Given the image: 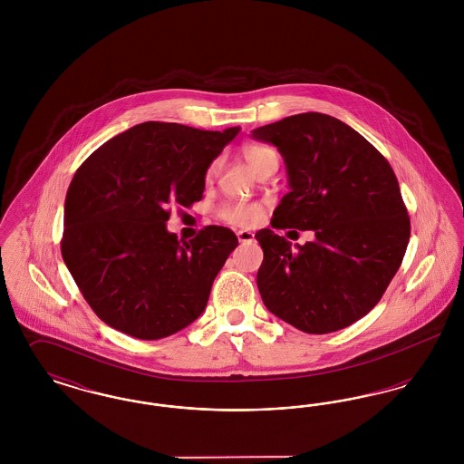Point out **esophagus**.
<instances>
[{"label": "esophagus", "instance_id": "obj_1", "mask_svg": "<svg viewBox=\"0 0 464 464\" xmlns=\"http://www.w3.org/2000/svg\"><path fill=\"white\" fill-rule=\"evenodd\" d=\"M237 237H238V242L248 243L254 240V233L252 231H245V229H240L238 233H237Z\"/></svg>", "mask_w": 464, "mask_h": 464}]
</instances>
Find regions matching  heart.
Wrapping results in <instances>:
<instances>
[{
	"label": "heart",
	"mask_w": 464,
	"mask_h": 464,
	"mask_svg": "<svg viewBox=\"0 0 464 464\" xmlns=\"http://www.w3.org/2000/svg\"><path fill=\"white\" fill-rule=\"evenodd\" d=\"M242 156L254 174H259L267 165H278V153L263 144H245ZM219 163L212 161L207 179L216 176ZM265 205L257 201H227L219 207V218L222 221L237 227H254L265 218Z\"/></svg>",
	"instance_id": "b5f03b06"
}]
</instances>
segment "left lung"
Listing matches in <instances>:
<instances>
[{"instance_id":"obj_1","label":"left lung","mask_w":464,"mask_h":464,"mask_svg":"<svg viewBox=\"0 0 464 464\" xmlns=\"http://www.w3.org/2000/svg\"><path fill=\"white\" fill-rule=\"evenodd\" d=\"M252 137L275 144L287 165L290 193L271 226L314 231L297 248L273 229L256 233L266 308L308 334L350 327L381 301L411 237L392 165L365 137L322 112L288 116Z\"/></svg>"}]
</instances>
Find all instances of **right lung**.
<instances>
[{
	"label": "right lung",
	"mask_w": 464,
	"mask_h": 464,
	"mask_svg": "<svg viewBox=\"0 0 464 464\" xmlns=\"http://www.w3.org/2000/svg\"><path fill=\"white\" fill-rule=\"evenodd\" d=\"M238 132L146 121L104 142L76 170L61 252L104 324L153 341L203 313L238 238L227 227L205 226L186 242L165 224L170 205L203 198L208 165Z\"/></svg>",
	"instance_id": "add662e5"
}]
</instances>
